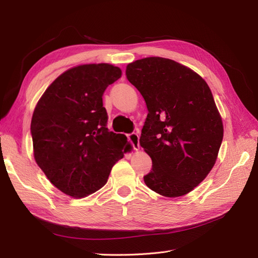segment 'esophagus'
<instances>
[{"label":"esophagus","instance_id":"obj_1","mask_svg":"<svg viewBox=\"0 0 258 258\" xmlns=\"http://www.w3.org/2000/svg\"><path fill=\"white\" fill-rule=\"evenodd\" d=\"M139 135L135 134V132H132V134L128 135V141L130 142V144L132 145V147L135 148V150H139L140 148V141H139Z\"/></svg>","mask_w":258,"mask_h":258}]
</instances>
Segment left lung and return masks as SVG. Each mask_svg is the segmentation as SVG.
<instances>
[{
	"instance_id": "obj_1",
	"label": "left lung",
	"mask_w": 258,
	"mask_h": 258,
	"mask_svg": "<svg viewBox=\"0 0 258 258\" xmlns=\"http://www.w3.org/2000/svg\"><path fill=\"white\" fill-rule=\"evenodd\" d=\"M126 76L148 111L140 137L153 162L146 186L165 197L188 194L213 168L223 141L208 84L192 70L160 57L129 63Z\"/></svg>"
}]
</instances>
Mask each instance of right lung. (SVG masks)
Returning a JSON list of instances; mask_svg holds the SVG:
<instances>
[{
	"label": "right lung",
	"instance_id": "add662e5",
	"mask_svg": "<svg viewBox=\"0 0 258 258\" xmlns=\"http://www.w3.org/2000/svg\"><path fill=\"white\" fill-rule=\"evenodd\" d=\"M121 76L107 63L84 64L54 80L31 120L34 158L51 184L74 198L97 191L130 150L126 136L108 131L102 96Z\"/></svg>",
	"mask_w": 258,
	"mask_h": 258
}]
</instances>
